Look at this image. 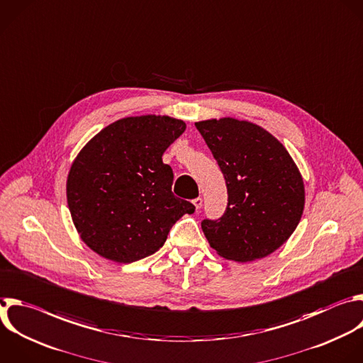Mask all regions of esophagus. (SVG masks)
<instances>
[{"label":"esophagus","instance_id":"1","mask_svg":"<svg viewBox=\"0 0 363 363\" xmlns=\"http://www.w3.org/2000/svg\"><path fill=\"white\" fill-rule=\"evenodd\" d=\"M192 203L195 205V208H196V209H199V208L202 206V198H195V199L192 201Z\"/></svg>","mask_w":363,"mask_h":363}]
</instances>
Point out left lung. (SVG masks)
<instances>
[{"label": "left lung", "mask_w": 363, "mask_h": 363, "mask_svg": "<svg viewBox=\"0 0 363 363\" xmlns=\"http://www.w3.org/2000/svg\"><path fill=\"white\" fill-rule=\"evenodd\" d=\"M228 188V206L202 230L218 255L236 262L265 258L296 229L305 206L302 175L286 148L267 130L223 116L195 123Z\"/></svg>", "instance_id": "left-lung-1"}]
</instances>
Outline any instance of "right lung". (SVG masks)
Wrapping results in <instances>:
<instances>
[{
    "label": "right lung",
    "mask_w": 363,
    "mask_h": 363,
    "mask_svg": "<svg viewBox=\"0 0 363 363\" xmlns=\"http://www.w3.org/2000/svg\"><path fill=\"white\" fill-rule=\"evenodd\" d=\"M182 119H118L91 138L67 177V201L84 244L99 257L130 264L157 252L172 225L195 206L172 194L162 154L185 131Z\"/></svg>",
    "instance_id": "add662e5"
}]
</instances>
